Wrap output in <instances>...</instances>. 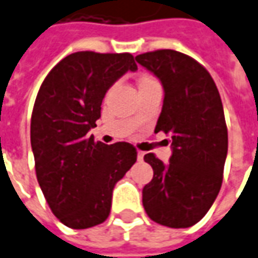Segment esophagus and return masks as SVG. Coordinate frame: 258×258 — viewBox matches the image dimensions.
I'll list each match as a JSON object with an SVG mask.
<instances>
[{
    "mask_svg": "<svg viewBox=\"0 0 258 258\" xmlns=\"http://www.w3.org/2000/svg\"><path fill=\"white\" fill-rule=\"evenodd\" d=\"M144 156H145L144 152H138V156H137V157H138L139 161H142V160H144Z\"/></svg>",
    "mask_w": 258,
    "mask_h": 258,
    "instance_id": "esophagus-1",
    "label": "esophagus"
}]
</instances>
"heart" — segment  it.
I'll return each mask as SVG.
<instances>
[{"label": "heart", "mask_w": 258, "mask_h": 258, "mask_svg": "<svg viewBox=\"0 0 258 258\" xmlns=\"http://www.w3.org/2000/svg\"><path fill=\"white\" fill-rule=\"evenodd\" d=\"M153 83H157V82L152 79V78H142L141 82H139V87H142V86H148V85H153Z\"/></svg>", "instance_id": "heart-1"}]
</instances>
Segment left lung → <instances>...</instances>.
<instances>
[{
  "instance_id": "8db88e82",
  "label": "left lung",
  "mask_w": 258,
  "mask_h": 258,
  "mask_svg": "<svg viewBox=\"0 0 258 258\" xmlns=\"http://www.w3.org/2000/svg\"><path fill=\"white\" fill-rule=\"evenodd\" d=\"M135 60L163 85L154 133L164 131L172 139L168 164L145 154L153 179L142 190L144 208L161 226L187 228L207 215L223 182L228 134L220 94L211 74L180 51H148Z\"/></svg>"
}]
</instances>
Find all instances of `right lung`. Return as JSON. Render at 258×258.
Masks as SVG:
<instances>
[{
	"instance_id": "obj_1",
	"label": "right lung",
	"mask_w": 258,
	"mask_h": 258,
	"mask_svg": "<svg viewBox=\"0 0 258 258\" xmlns=\"http://www.w3.org/2000/svg\"><path fill=\"white\" fill-rule=\"evenodd\" d=\"M130 53L76 51L47 74L31 116V148L43 196L58 220L74 230L104 223L116 183L137 161L127 142L105 145L89 134L106 91L137 71Z\"/></svg>"
}]
</instances>
